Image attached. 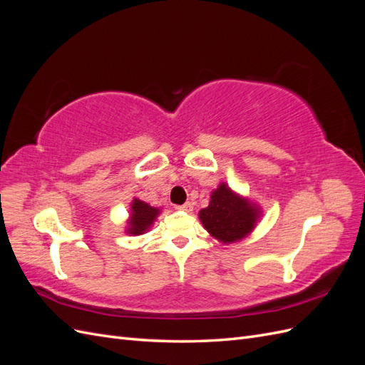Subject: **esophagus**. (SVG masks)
<instances>
[{"mask_svg": "<svg viewBox=\"0 0 365 365\" xmlns=\"http://www.w3.org/2000/svg\"><path fill=\"white\" fill-rule=\"evenodd\" d=\"M176 208H178V210H182V212H192V210H193V205L190 204V202H185L184 205H178V207H176Z\"/></svg>", "mask_w": 365, "mask_h": 365, "instance_id": "34e87169", "label": "esophagus"}]
</instances>
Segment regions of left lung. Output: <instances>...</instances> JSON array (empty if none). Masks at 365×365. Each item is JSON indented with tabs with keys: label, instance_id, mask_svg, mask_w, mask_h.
<instances>
[{
	"label": "left lung",
	"instance_id": "left-lung-1",
	"mask_svg": "<svg viewBox=\"0 0 365 365\" xmlns=\"http://www.w3.org/2000/svg\"><path fill=\"white\" fill-rule=\"evenodd\" d=\"M262 217V208L248 197L220 182L210 195L208 207L200 212V220L210 236L222 244H236L252 233Z\"/></svg>",
	"mask_w": 365,
	"mask_h": 365
}]
</instances>
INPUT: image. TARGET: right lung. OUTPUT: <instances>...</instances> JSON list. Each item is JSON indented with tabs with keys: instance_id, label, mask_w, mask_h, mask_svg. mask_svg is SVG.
<instances>
[{
	"instance_id": "obj_1",
	"label": "right lung",
	"mask_w": 365,
	"mask_h": 365,
	"mask_svg": "<svg viewBox=\"0 0 365 365\" xmlns=\"http://www.w3.org/2000/svg\"><path fill=\"white\" fill-rule=\"evenodd\" d=\"M129 213L126 233L130 236H140L148 233L153 222H155V219L160 216L161 210L149 205L148 202L138 200V197H134L130 202Z\"/></svg>"
}]
</instances>
